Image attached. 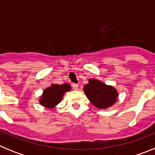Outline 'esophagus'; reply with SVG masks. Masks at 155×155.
Masks as SVG:
<instances>
[{"label": "esophagus", "mask_w": 155, "mask_h": 155, "mask_svg": "<svg viewBox=\"0 0 155 155\" xmlns=\"http://www.w3.org/2000/svg\"><path fill=\"white\" fill-rule=\"evenodd\" d=\"M72 87H73L74 90H77L78 88V84H72Z\"/></svg>", "instance_id": "34e87169"}]
</instances>
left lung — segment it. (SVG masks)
<instances>
[{"mask_svg": "<svg viewBox=\"0 0 155 155\" xmlns=\"http://www.w3.org/2000/svg\"><path fill=\"white\" fill-rule=\"evenodd\" d=\"M84 91L90 102L98 109H106L113 105L117 100L118 93L114 87L106 85L96 79H89Z\"/></svg>", "mask_w": 155, "mask_h": 155, "instance_id": "8db88e82", "label": "left lung"}]
</instances>
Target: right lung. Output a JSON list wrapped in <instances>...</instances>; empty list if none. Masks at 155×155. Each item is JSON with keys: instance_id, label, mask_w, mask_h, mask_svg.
<instances>
[{"instance_id": "1", "label": "right lung", "mask_w": 155, "mask_h": 155, "mask_svg": "<svg viewBox=\"0 0 155 155\" xmlns=\"http://www.w3.org/2000/svg\"><path fill=\"white\" fill-rule=\"evenodd\" d=\"M71 90V86L68 83L64 84H52L45 89L39 99L42 105L46 108H53L61 102L64 93Z\"/></svg>"}]
</instances>
